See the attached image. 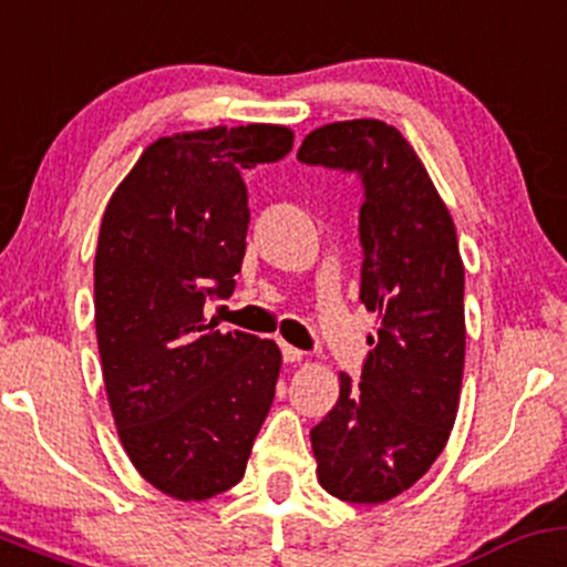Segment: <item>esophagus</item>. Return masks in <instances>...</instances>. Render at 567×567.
I'll list each match as a JSON object with an SVG mask.
<instances>
[{
    "instance_id": "obj_1",
    "label": "esophagus",
    "mask_w": 567,
    "mask_h": 567,
    "mask_svg": "<svg viewBox=\"0 0 567 567\" xmlns=\"http://www.w3.org/2000/svg\"><path fill=\"white\" fill-rule=\"evenodd\" d=\"M281 351H284V362H300V359L306 357V351L295 349V346L289 343H281Z\"/></svg>"
}]
</instances>
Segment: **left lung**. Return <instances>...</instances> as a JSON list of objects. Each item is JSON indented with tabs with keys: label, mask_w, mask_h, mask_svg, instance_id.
Here are the masks:
<instances>
[{
	"label": "left lung",
	"mask_w": 567,
	"mask_h": 567,
	"mask_svg": "<svg viewBox=\"0 0 567 567\" xmlns=\"http://www.w3.org/2000/svg\"><path fill=\"white\" fill-rule=\"evenodd\" d=\"M297 159L357 173L362 286L379 313L362 381L340 373V398L310 430L319 484L340 501L386 503L443 452L465 368V267L452 213L411 143L379 118L334 121Z\"/></svg>",
	"instance_id": "1"
}]
</instances>
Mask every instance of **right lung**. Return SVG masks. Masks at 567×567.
Instances as JSON below:
<instances>
[{"instance_id": "add662e5", "label": "right lung", "mask_w": 567, "mask_h": 567, "mask_svg": "<svg viewBox=\"0 0 567 567\" xmlns=\"http://www.w3.org/2000/svg\"><path fill=\"white\" fill-rule=\"evenodd\" d=\"M286 126H213L159 137L102 216L94 321L121 446L175 501H208L246 473L276 398L281 351L218 332L205 302L229 297L246 257L243 169L281 162Z\"/></svg>"}]
</instances>
